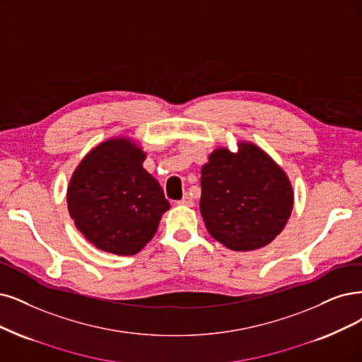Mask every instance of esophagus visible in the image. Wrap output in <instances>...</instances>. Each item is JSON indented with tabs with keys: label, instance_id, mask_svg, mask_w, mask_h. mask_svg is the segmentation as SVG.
Listing matches in <instances>:
<instances>
[{
	"label": "esophagus",
	"instance_id": "esophagus-1",
	"mask_svg": "<svg viewBox=\"0 0 362 362\" xmlns=\"http://www.w3.org/2000/svg\"><path fill=\"white\" fill-rule=\"evenodd\" d=\"M179 204H180V206H185V207H192V206H194V199H192V197H191L189 194H186V195L180 199Z\"/></svg>",
	"mask_w": 362,
	"mask_h": 362
}]
</instances>
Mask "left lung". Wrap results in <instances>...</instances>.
<instances>
[{
    "instance_id": "left-lung-1",
    "label": "left lung",
    "mask_w": 362,
    "mask_h": 362,
    "mask_svg": "<svg viewBox=\"0 0 362 362\" xmlns=\"http://www.w3.org/2000/svg\"><path fill=\"white\" fill-rule=\"evenodd\" d=\"M293 192L286 173L261 147H219L202 168L199 210L210 235L237 252L257 250L282 233Z\"/></svg>"
}]
</instances>
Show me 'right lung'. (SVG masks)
<instances>
[{
  "label": "right lung",
  "instance_id": "1",
  "mask_svg": "<svg viewBox=\"0 0 362 362\" xmlns=\"http://www.w3.org/2000/svg\"><path fill=\"white\" fill-rule=\"evenodd\" d=\"M146 153L128 137L105 140L77 165L66 189L76 228L97 249L136 255L170 209L158 180L143 168Z\"/></svg>",
  "mask_w": 362,
  "mask_h": 362
}]
</instances>
